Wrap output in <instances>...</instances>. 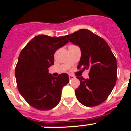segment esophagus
Listing matches in <instances>:
<instances>
[{"label": "esophagus", "mask_w": 131, "mask_h": 131, "mask_svg": "<svg viewBox=\"0 0 131 131\" xmlns=\"http://www.w3.org/2000/svg\"><path fill=\"white\" fill-rule=\"evenodd\" d=\"M69 79H72L75 78V77L74 75H69Z\"/></svg>", "instance_id": "obj_1"}]
</instances>
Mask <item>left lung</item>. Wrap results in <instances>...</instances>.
Wrapping results in <instances>:
<instances>
[{
	"label": "left lung",
	"mask_w": 131,
	"mask_h": 131,
	"mask_svg": "<svg viewBox=\"0 0 131 131\" xmlns=\"http://www.w3.org/2000/svg\"><path fill=\"white\" fill-rule=\"evenodd\" d=\"M65 37L81 49L77 68L89 70V79L77 77L80 81L75 90L77 100L87 107L100 104L107 99L116 83V58L107 42L89 30L82 29Z\"/></svg>",
	"instance_id": "left-lung-1"
}]
</instances>
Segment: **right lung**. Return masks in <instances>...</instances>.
I'll use <instances>...</instances> for the list:
<instances>
[{"label":"right lung","mask_w":131,"mask_h":131,"mask_svg":"<svg viewBox=\"0 0 131 131\" xmlns=\"http://www.w3.org/2000/svg\"><path fill=\"white\" fill-rule=\"evenodd\" d=\"M68 42L64 37L36 36L23 48L15 69L18 91L30 106L49 110L58 104L62 90L69 83L66 73L54 77L48 68L54 64V56Z\"/></svg>","instance_id":"obj_1"}]
</instances>
